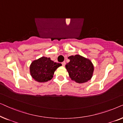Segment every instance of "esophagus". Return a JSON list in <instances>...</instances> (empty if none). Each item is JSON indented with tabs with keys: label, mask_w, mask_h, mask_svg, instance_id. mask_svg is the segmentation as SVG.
Listing matches in <instances>:
<instances>
[{
	"label": "esophagus",
	"mask_w": 123,
	"mask_h": 123,
	"mask_svg": "<svg viewBox=\"0 0 123 123\" xmlns=\"http://www.w3.org/2000/svg\"><path fill=\"white\" fill-rule=\"evenodd\" d=\"M62 65H63V66H65V62H62Z\"/></svg>",
	"instance_id": "1"
}]
</instances>
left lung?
I'll use <instances>...</instances> for the list:
<instances>
[{
    "label": "left lung",
    "mask_w": 123,
    "mask_h": 123,
    "mask_svg": "<svg viewBox=\"0 0 123 123\" xmlns=\"http://www.w3.org/2000/svg\"><path fill=\"white\" fill-rule=\"evenodd\" d=\"M70 62L65 65L71 80L78 83H83L91 80L94 71L92 62L80 55L68 57Z\"/></svg>",
    "instance_id": "obj_1"
}]
</instances>
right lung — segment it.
Instances as JSON below:
<instances>
[{
	"label": "right lung",
	"mask_w": 123,
	"mask_h": 123,
	"mask_svg": "<svg viewBox=\"0 0 123 123\" xmlns=\"http://www.w3.org/2000/svg\"><path fill=\"white\" fill-rule=\"evenodd\" d=\"M62 64L54 62L50 58L42 56L32 62L30 66V72L35 80L44 83L51 80L54 72Z\"/></svg>",
	"instance_id": "1"
}]
</instances>
